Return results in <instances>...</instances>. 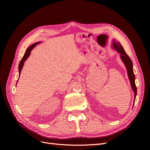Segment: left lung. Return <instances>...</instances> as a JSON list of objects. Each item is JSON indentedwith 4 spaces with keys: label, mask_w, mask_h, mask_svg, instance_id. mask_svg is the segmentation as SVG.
Listing matches in <instances>:
<instances>
[{
    "label": "left lung",
    "mask_w": 150,
    "mask_h": 150,
    "mask_svg": "<svg viewBox=\"0 0 150 150\" xmlns=\"http://www.w3.org/2000/svg\"><path fill=\"white\" fill-rule=\"evenodd\" d=\"M112 46H113V48L115 49L116 51L120 54L121 59L122 61H123L124 64L126 67L127 71H128V74L130 83H131V87H132V89L134 93V101L136 99V96H137V88L135 84V80H134L135 76H134L133 69V62L131 61L129 57L128 56V54L126 53L123 47L122 46V45L119 42H116L115 40H113Z\"/></svg>",
    "instance_id": "1"
}]
</instances>
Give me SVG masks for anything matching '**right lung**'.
<instances>
[{
  "instance_id": "obj_1",
  "label": "right lung",
  "mask_w": 150,
  "mask_h": 150,
  "mask_svg": "<svg viewBox=\"0 0 150 150\" xmlns=\"http://www.w3.org/2000/svg\"><path fill=\"white\" fill-rule=\"evenodd\" d=\"M38 44H39V42H35V43H34V44L32 45V46H30V47H29L28 49H27L26 51H25V54H24V55L23 57L22 58V59H21V62H20V63H19V76H20V74H21V70H22V67H23V66H24V62L26 61L27 59H28V57L29 56L30 53L32 50H33V49H34V47ZM17 81H18V80H17Z\"/></svg>"
}]
</instances>
